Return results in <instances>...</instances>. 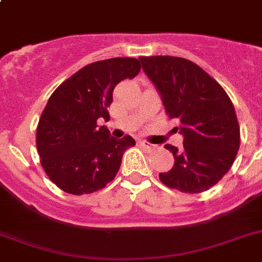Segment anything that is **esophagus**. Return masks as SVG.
Returning <instances> with one entry per match:
<instances>
[{
  "label": "esophagus",
  "mask_w": 262,
  "mask_h": 262,
  "mask_svg": "<svg viewBox=\"0 0 262 262\" xmlns=\"http://www.w3.org/2000/svg\"><path fill=\"white\" fill-rule=\"evenodd\" d=\"M140 145L142 146L143 148H146L147 151H151V150H154V148H155V145H152V143L147 142V141H141Z\"/></svg>",
  "instance_id": "34e87169"
}]
</instances>
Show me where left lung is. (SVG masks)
Masks as SVG:
<instances>
[{"mask_svg": "<svg viewBox=\"0 0 262 262\" xmlns=\"http://www.w3.org/2000/svg\"><path fill=\"white\" fill-rule=\"evenodd\" d=\"M169 119L179 121L183 148L166 145L175 163L160 181L183 193H201L228 172L240 146V129L222 86L192 61L172 56L140 57Z\"/></svg>", "mask_w": 262, "mask_h": 262, "instance_id": "1", "label": "left lung"}]
</instances>
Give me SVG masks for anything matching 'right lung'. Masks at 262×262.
<instances>
[{
	"label": "right lung",
	"instance_id": "right-lung-1",
	"mask_svg": "<svg viewBox=\"0 0 262 262\" xmlns=\"http://www.w3.org/2000/svg\"><path fill=\"white\" fill-rule=\"evenodd\" d=\"M140 61L130 57L96 61L61 83L49 98L36 129V147L44 171L60 189L87 194L114 180L124 152L136 145L130 136L111 137L98 119L110 120L115 87L134 78Z\"/></svg>",
	"mask_w": 262,
	"mask_h": 262
}]
</instances>
